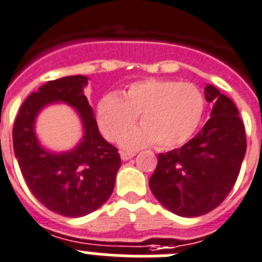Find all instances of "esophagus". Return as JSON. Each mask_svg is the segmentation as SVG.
<instances>
[{"label":"esophagus","mask_w":262,"mask_h":262,"mask_svg":"<svg viewBox=\"0 0 262 262\" xmlns=\"http://www.w3.org/2000/svg\"><path fill=\"white\" fill-rule=\"evenodd\" d=\"M134 152H129V151H121L120 152V157H121L122 160H129L130 158L134 157Z\"/></svg>","instance_id":"esophagus-1"}]
</instances>
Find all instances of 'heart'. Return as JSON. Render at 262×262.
<instances>
[{
	"label": "heart",
	"instance_id": "b5f03b06",
	"mask_svg": "<svg viewBox=\"0 0 262 262\" xmlns=\"http://www.w3.org/2000/svg\"><path fill=\"white\" fill-rule=\"evenodd\" d=\"M204 108V94L195 84L150 78L132 83L121 96L108 94L100 99L96 121L103 136L114 142L140 116L141 126L123 133L122 147L155 143L159 148H171L189 140Z\"/></svg>",
	"mask_w": 262,
	"mask_h": 262
}]
</instances>
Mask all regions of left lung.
Listing matches in <instances>:
<instances>
[{
  "label": "left lung",
  "instance_id": "8db88e82",
  "mask_svg": "<svg viewBox=\"0 0 262 262\" xmlns=\"http://www.w3.org/2000/svg\"><path fill=\"white\" fill-rule=\"evenodd\" d=\"M210 119L180 148L158 155L148 180L155 199L173 214L199 216L214 210L234 188L246 155L244 124L236 105L207 84Z\"/></svg>",
  "mask_w": 262,
  "mask_h": 262
}]
</instances>
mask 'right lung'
<instances>
[{
  "label": "right lung",
  "mask_w": 262,
  "mask_h": 262,
  "mask_svg": "<svg viewBox=\"0 0 262 262\" xmlns=\"http://www.w3.org/2000/svg\"><path fill=\"white\" fill-rule=\"evenodd\" d=\"M86 84L84 75L48 81L23 102L13 128L14 152L28 189L47 209L72 218L93 213L110 199L121 166L117 148L99 133ZM53 101L74 106L84 124L80 145L62 155L47 152L34 136L38 111Z\"/></svg>",
  "instance_id": "obj_1"
}]
</instances>
